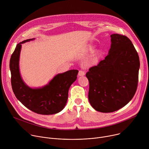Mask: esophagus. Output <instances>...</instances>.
I'll return each mask as SVG.
<instances>
[{
  "mask_svg": "<svg viewBox=\"0 0 149 149\" xmlns=\"http://www.w3.org/2000/svg\"><path fill=\"white\" fill-rule=\"evenodd\" d=\"M85 75V72L82 71V70H79V72H78V75L79 76H84Z\"/></svg>",
  "mask_w": 149,
  "mask_h": 149,
  "instance_id": "1",
  "label": "esophagus"
}]
</instances>
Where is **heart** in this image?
<instances>
[{"mask_svg": "<svg viewBox=\"0 0 149 149\" xmlns=\"http://www.w3.org/2000/svg\"><path fill=\"white\" fill-rule=\"evenodd\" d=\"M94 51V48L93 47H90L87 49V52H92ZM101 56V53L100 51L97 50L95 52H94L92 55L87 59V60L86 61V65H94L99 61L100 58Z\"/></svg>", "mask_w": 149, "mask_h": 149, "instance_id": "heart-1", "label": "heart"}]
</instances>
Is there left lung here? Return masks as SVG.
Listing matches in <instances>:
<instances>
[{"instance_id":"obj_1","label":"left lung","mask_w":149,"mask_h":149,"mask_svg":"<svg viewBox=\"0 0 149 149\" xmlns=\"http://www.w3.org/2000/svg\"><path fill=\"white\" fill-rule=\"evenodd\" d=\"M110 36L108 55L86 74L90 103L102 113L116 111L128 104L136 93L139 81L140 60L132 41L117 33Z\"/></svg>"}]
</instances>
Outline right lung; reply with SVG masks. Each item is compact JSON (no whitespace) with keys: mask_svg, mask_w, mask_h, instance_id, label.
<instances>
[{"mask_svg":"<svg viewBox=\"0 0 149 149\" xmlns=\"http://www.w3.org/2000/svg\"><path fill=\"white\" fill-rule=\"evenodd\" d=\"M34 39H29L20 42L12 54L9 67L12 90L17 99L33 112L43 115L56 114L65 107L69 88L76 80L78 71L72 70L58 74L42 88L29 87L20 77L19 61L22 44Z\"/></svg>","mask_w":149,"mask_h":149,"instance_id":"1","label":"right lung"}]
</instances>
